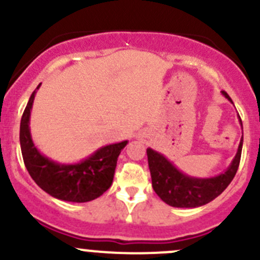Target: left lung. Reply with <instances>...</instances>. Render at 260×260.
Returning <instances> with one entry per match:
<instances>
[{
    "mask_svg": "<svg viewBox=\"0 0 260 260\" xmlns=\"http://www.w3.org/2000/svg\"><path fill=\"white\" fill-rule=\"evenodd\" d=\"M222 95L233 103L225 91ZM234 104V103H233ZM240 125L243 128L242 119ZM243 137L232 164L221 174L214 177H192L180 171L167 157L152 148H147L148 167L151 172L152 187L164 203L174 208H199L216 199L229 186L238 171L242 156Z\"/></svg>",
    "mask_w": 260,
    "mask_h": 260,
    "instance_id": "8db88e82",
    "label": "left lung"
}]
</instances>
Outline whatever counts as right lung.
<instances>
[{"mask_svg": "<svg viewBox=\"0 0 260 260\" xmlns=\"http://www.w3.org/2000/svg\"><path fill=\"white\" fill-rule=\"evenodd\" d=\"M38 88L31 94L20 124V145L23 162L36 185L52 198L70 203H86L103 195L113 182L117 159L128 141L112 143L75 164H60L44 156L34 143L30 115Z\"/></svg>", "mask_w": 260, "mask_h": 260, "instance_id": "add662e5", "label": "right lung"}]
</instances>
